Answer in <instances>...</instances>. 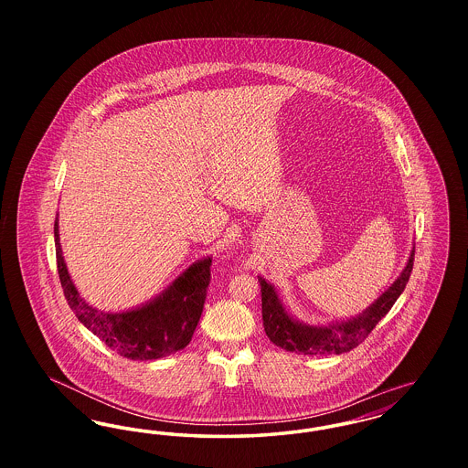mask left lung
<instances>
[{"instance_id": "obj_1", "label": "left lung", "mask_w": 468, "mask_h": 468, "mask_svg": "<svg viewBox=\"0 0 468 468\" xmlns=\"http://www.w3.org/2000/svg\"><path fill=\"white\" fill-rule=\"evenodd\" d=\"M414 267V247L395 282L384 291L378 300L349 319L332 321L328 324H309L294 317L284 305L279 291L261 275L258 277L261 286V312L263 326L268 338L296 355H344L357 347L368 334L376 328L378 321L389 312L397 298L400 296L410 271Z\"/></svg>"}]
</instances>
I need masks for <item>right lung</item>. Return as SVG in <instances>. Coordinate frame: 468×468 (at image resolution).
<instances>
[{
	"label": "right lung",
	"mask_w": 468,
	"mask_h": 468,
	"mask_svg": "<svg viewBox=\"0 0 468 468\" xmlns=\"http://www.w3.org/2000/svg\"><path fill=\"white\" fill-rule=\"evenodd\" d=\"M58 216L54 221L58 271L68 305L77 319L112 351L128 359L149 361L184 349L200 321L212 258L207 256L193 263L166 290L142 305L128 311H98L80 296L71 281L59 242Z\"/></svg>",
	"instance_id": "add662e5"
}]
</instances>
